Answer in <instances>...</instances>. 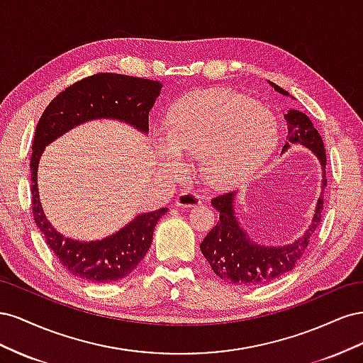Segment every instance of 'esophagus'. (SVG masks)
Wrapping results in <instances>:
<instances>
[{
    "instance_id": "34e87169",
    "label": "esophagus",
    "mask_w": 363,
    "mask_h": 363,
    "mask_svg": "<svg viewBox=\"0 0 363 363\" xmlns=\"http://www.w3.org/2000/svg\"><path fill=\"white\" fill-rule=\"evenodd\" d=\"M201 204V199L194 192L183 191L179 194L177 199H175V206L179 207H196Z\"/></svg>"
}]
</instances>
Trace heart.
Returning a JSON list of instances; mask_svg holds the SVG:
<instances>
[{
    "label": "heart",
    "instance_id": "obj_1",
    "mask_svg": "<svg viewBox=\"0 0 363 363\" xmlns=\"http://www.w3.org/2000/svg\"><path fill=\"white\" fill-rule=\"evenodd\" d=\"M276 142V119L267 108L227 89L184 96L172 108L168 130H155V147L168 172L184 171L183 155L200 157L203 179L216 188L245 180Z\"/></svg>",
    "mask_w": 363,
    "mask_h": 363
}]
</instances>
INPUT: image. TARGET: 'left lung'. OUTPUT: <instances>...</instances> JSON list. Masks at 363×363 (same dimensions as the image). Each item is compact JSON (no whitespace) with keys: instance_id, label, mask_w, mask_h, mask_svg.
Here are the masks:
<instances>
[{"instance_id":"1","label":"left lung","mask_w":363,"mask_h":363,"mask_svg":"<svg viewBox=\"0 0 363 363\" xmlns=\"http://www.w3.org/2000/svg\"><path fill=\"white\" fill-rule=\"evenodd\" d=\"M274 91L289 96V92L281 89L276 83L268 82ZM288 124V140L283 145V152L294 144L309 148L321 163L323 180L321 194L318 199L315 213L306 232L294 242L284 245H260L247 235L240 225L235 212L236 192L218 195L212 200V206L219 212L218 224L207 233L200 245L203 256L212 267L219 279L240 286H257L279 279L283 274L292 271L309 245V239L321 223L325 180V150L323 139L313 127L309 116L300 111H291L284 115Z\"/></svg>"}]
</instances>
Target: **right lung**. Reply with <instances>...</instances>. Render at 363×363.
<instances>
[{"instance_id": "obj_1", "label": "right lung", "mask_w": 363, "mask_h": 363, "mask_svg": "<svg viewBox=\"0 0 363 363\" xmlns=\"http://www.w3.org/2000/svg\"><path fill=\"white\" fill-rule=\"evenodd\" d=\"M162 83L123 74H96L60 92L42 113L31 145L33 216L54 256L72 276L94 283H113L131 274L145 257L152 233L168 207L136 215L116 233L100 240H74L51 225L42 208L38 168L51 142L74 127L94 119H115L148 133V115L162 91Z\"/></svg>"}]
</instances>
